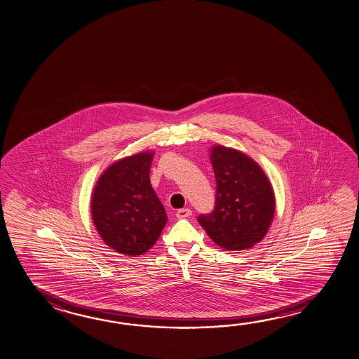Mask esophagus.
I'll use <instances>...</instances> for the list:
<instances>
[{
  "instance_id": "esophagus-1",
  "label": "esophagus",
  "mask_w": 359,
  "mask_h": 359,
  "mask_svg": "<svg viewBox=\"0 0 359 359\" xmlns=\"http://www.w3.org/2000/svg\"><path fill=\"white\" fill-rule=\"evenodd\" d=\"M190 215H191V210L188 209V208L179 209L177 212V218H179V219H185V218H189Z\"/></svg>"
}]
</instances>
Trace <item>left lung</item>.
Instances as JSON below:
<instances>
[{
  "label": "left lung",
  "instance_id": "8db88e82",
  "mask_svg": "<svg viewBox=\"0 0 359 359\" xmlns=\"http://www.w3.org/2000/svg\"><path fill=\"white\" fill-rule=\"evenodd\" d=\"M209 155L217 182L215 208L198 222L220 248L250 250L264 239L273 220L276 199L270 180L245 152L214 145Z\"/></svg>",
  "mask_w": 359,
  "mask_h": 359
}]
</instances>
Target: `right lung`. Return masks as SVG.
I'll list each match as a JSON object with an SVG mask.
<instances>
[{
	"label": "right lung",
	"mask_w": 359,
	"mask_h": 359,
	"mask_svg": "<svg viewBox=\"0 0 359 359\" xmlns=\"http://www.w3.org/2000/svg\"><path fill=\"white\" fill-rule=\"evenodd\" d=\"M154 155V151L137 152L109 165L90 196L97 232L121 255L136 257L149 251L168 222L150 182Z\"/></svg>",
	"instance_id": "right-lung-1"
}]
</instances>
